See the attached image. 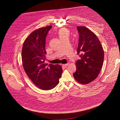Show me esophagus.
<instances>
[{
    "label": "esophagus",
    "mask_w": 120,
    "mask_h": 120,
    "mask_svg": "<svg viewBox=\"0 0 120 120\" xmlns=\"http://www.w3.org/2000/svg\"><path fill=\"white\" fill-rule=\"evenodd\" d=\"M68 63H67V64H62V66H64V67H66L68 65Z\"/></svg>",
    "instance_id": "obj_1"
}]
</instances>
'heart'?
Here are the masks:
<instances>
[{
  "mask_svg": "<svg viewBox=\"0 0 120 120\" xmlns=\"http://www.w3.org/2000/svg\"><path fill=\"white\" fill-rule=\"evenodd\" d=\"M58 34L60 39L66 38L68 37L69 36V31L68 30L65 28L60 29L58 32Z\"/></svg>",
  "mask_w": 120,
  "mask_h": 120,
  "instance_id": "heart-1",
  "label": "heart"
}]
</instances>
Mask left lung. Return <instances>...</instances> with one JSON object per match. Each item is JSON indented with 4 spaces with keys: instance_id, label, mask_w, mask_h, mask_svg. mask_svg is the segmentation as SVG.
<instances>
[{
    "instance_id": "1",
    "label": "left lung",
    "mask_w": 120,
    "mask_h": 120,
    "mask_svg": "<svg viewBox=\"0 0 120 120\" xmlns=\"http://www.w3.org/2000/svg\"><path fill=\"white\" fill-rule=\"evenodd\" d=\"M79 43L77 54L80 57L75 61V79L82 84H88L98 76L103 66L104 52L96 35L84 26H77Z\"/></svg>"
}]
</instances>
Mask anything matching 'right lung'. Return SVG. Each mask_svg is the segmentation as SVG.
Returning <instances> with one entry per match:
<instances>
[{
    "label": "right lung",
    "mask_w": 120,
    "mask_h": 120,
    "mask_svg": "<svg viewBox=\"0 0 120 120\" xmlns=\"http://www.w3.org/2000/svg\"><path fill=\"white\" fill-rule=\"evenodd\" d=\"M52 26L36 30L25 40L22 52L24 69L33 82L39 88L49 90L55 87L59 82L62 69L59 65L45 61L46 52L45 39Z\"/></svg>",
    "instance_id": "1"
}]
</instances>
